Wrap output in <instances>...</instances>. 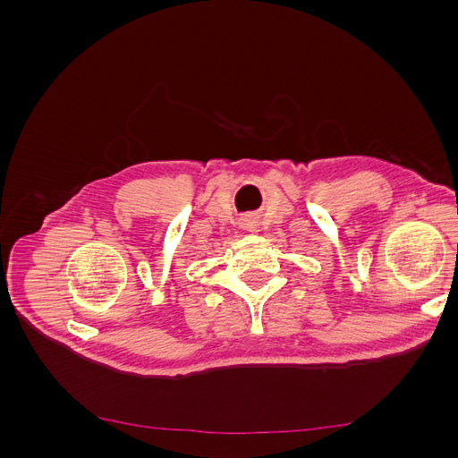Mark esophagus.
<instances>
[{
  "label": "esophagus",
  "instance_id": "obj_1",
  "mask_svg": "<svg viewBox=\"0 0 458 458\" xmlns=\"http://www.w3.org/2000/svg\"><path fill=\"white\" fill-rule=\"evenodd\" d=\"M258 225H259V217L254 214H248V216L241 217V227L244 231H256Z\"/></svg>",
  "mask_w": 458,
  "mask_h": 458
}]
</instances>
